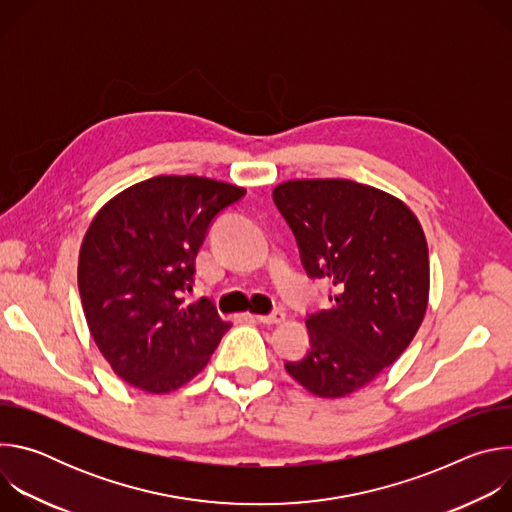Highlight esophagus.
<instances>
[{"instance_id":"34e87169","label":"esophagus","mask_w":512,"mask_h":512,"mask_svg":"<svg viewBox=\"0 0 512 512\" xmlns=\"http://www.w3.org/2000/svg\"><path fill=\"white\" fill-rule=\"evenodd\" d=\"M257 322L261 324H267V326H275V324H281L285 320V314L283 312H273L269 316H253Z\"/></svg>"}]
</instances>
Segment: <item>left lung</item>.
<instances>
[{
    "label": "left lung",
    "mask_w": 512,
    "mask_h": 512,
    "mask_svg": "<svg viewBox=\"0 0 512 512\" xmlns=\"http://www.w3.org/2000/svg\"><path fill=\"white\" fill-rule=\"evenodd\" d=\"M273 200L308 275L336 289L332 308L306 320L308 354L285 371L312 395L346 397L391 367L425 318V233L401 198L352 180H287Z\"/></svg>",
    "instance_id": "1"
}]
</instances>
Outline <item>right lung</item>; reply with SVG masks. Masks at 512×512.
I'll list each match as a JSON object with an SVG mask.
<instances>
[{
    "label": "right lung",
    "instance_id": "1",
    "mask_svg": "<svg viewBox=\"0 0 512 512\" xmlns=\"http://www.w3.org/2000/svg\"><path fill=\"white\" fill-rule=\"evenodd\" d=\"M247 190L204 176H156L105 202L79 253L89 332L113 373L164 395L208 364L231 322L192 289L196 253L212 218Z\"/></svg>",
    "mask_w": 512,
    "mask_h": 512
}]
</instances>
